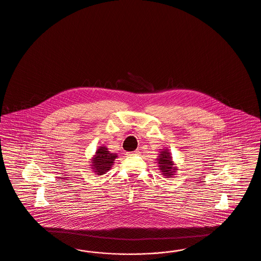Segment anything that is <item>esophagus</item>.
Listing matches in <instances>:
<instances>
[{"label": "esophagus", "instance_id": "1", "mask_svg": "<svg viewBox=\"0 0 261 261\" xmlns=\"http://www.w3.org/2000/svg\"><path fill=\"white\" fill-rule=\"evenodd\" d=\"M137 154H139V151H138V150L131 151V152H127V155H129V156H131V155H137Z\"/></svg>", "mask_w": 261, "mask_h": 261}]
</instances>
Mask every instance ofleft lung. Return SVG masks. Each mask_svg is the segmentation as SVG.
Segmentation results:
<instances>
[{
  "label": "left lung",
  "instance_id": "8db88e82",
  "mask_svg": "<svg viewBox=\"0 0 261 261\" xmlns=\"http://www.w3.org/2000/svg\"><path fill=\"white\" fill-rule=\"evenodd\" d=\"M157 161H158V165H159L158 166L159 170L161 171L164 176L171 177L177 170V168L174 167L171 153L169 152L168 149H164L160 152Z\"/></svg>",
  "mask_w": 261,
  "mask_h": 261
}]
</instances>
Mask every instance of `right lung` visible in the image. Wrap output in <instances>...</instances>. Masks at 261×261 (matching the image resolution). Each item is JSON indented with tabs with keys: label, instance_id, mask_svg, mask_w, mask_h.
I'll return each mask as SVG.
<instances>
[{
	"label": "right lung",
	"instance_id": "right-lung-1",
	"mask_svg": "<svg viewBox=\"0 0 261 261\" xmlns=\"http://www.w3.org/2000/svg\"><path fill=\"white\" fill-rule=\"evenodd\" d=\"M117 157V154L110 152L107 147L100 146L91 159V168L96 174L102 175L111 170Z\"/></svg>",
	"mask_w": 261,
	"mask_h": 261
}]
</instances>
